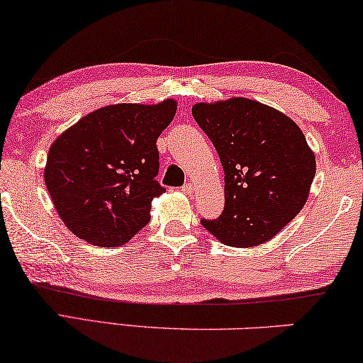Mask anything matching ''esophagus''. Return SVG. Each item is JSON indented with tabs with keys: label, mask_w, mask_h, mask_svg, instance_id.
I'll list each match as a JSON object with an SVG mask.
<instances>
[{
	"label": "esophagus",
	"mask_w": 363,
	"mask_h": 363,
	"mask_svg": "<svg viewBox=\"0 0 363 363\" xmlns=\"http://www.w3.org/2000/svg\"><path fill=\"white\" fill-rule=\"evenodd\" d=\"M181 191L186 194V196H191V194H194V191H196V187H194V184H184V186L181 187Z\"/></svg>",
	"instance_id": "1"
}]
</instances>
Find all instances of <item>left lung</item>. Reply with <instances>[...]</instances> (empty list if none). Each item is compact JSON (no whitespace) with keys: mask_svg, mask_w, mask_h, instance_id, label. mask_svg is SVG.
I'll return each instance as SVG.
<instances>
[{"mask_svg":"<svg viewBox=\"0 0 363 363\" xmlns=\"http://www.w3.org/2000/svg\"><path fill=\"white\" fill-rule=\"evenodd\" d=\"M225 169V210L202 226L220 242L252 247L284 230L306 203L316 158L289 116L247 97L192 106Z\"/></svg>","mask_w":363,"mask_h":363,"instance_id":"obj_1","label":"left lung"}]
</instances>
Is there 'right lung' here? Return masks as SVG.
Masks as SVG:
<instances>
[{"label": "right lung", "instance_id": "obj_1", "mask_svg": "<svg viewBox=\"0 0 363 363\" xmlns=\"http://www.w3.org/2000/svg\"><path fill=\"white\" fill-rule=\"evenodd\" d=\"M177 102L111 104L86 113L58 135L43 169L63 223L99 247L128 242L150 221L151 200L164 189L156 140L176 116Z\"/></svg>", "mask_w": 363, "mask_h": 363}]
</instances>
